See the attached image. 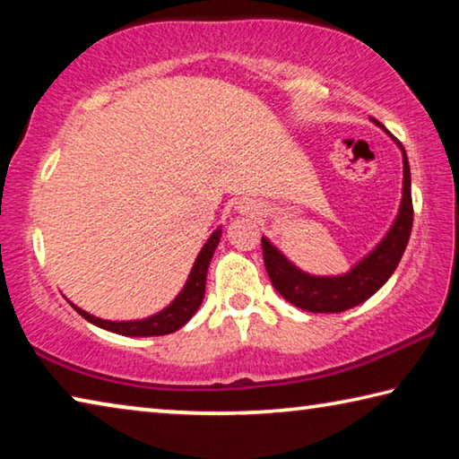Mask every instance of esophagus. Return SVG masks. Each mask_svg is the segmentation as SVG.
I'll list each match as a JSON object with an SVG mask.
<instances>
[{
    "mask_svg": "<svg viewBox=\"0 0 459 459\" xmlns=\"http://www.w3.org/2000/svg\"><path fill=\"white\" fill-rule=\"evenodd\" d=\"M237 211L240 212V214H253V204L251 202H238V206H237Z\"/></svg>",
    "mask_w": 459,
    "mask_h": 459,
    "instance_id": "obj_1",
    "label": "esophagus"
}]
</instances>
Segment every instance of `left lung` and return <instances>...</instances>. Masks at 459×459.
Segmentation results:
<instances>
[{"label": "left lung", "instance_id": "obj_1", "mask_svg": "<svg viewBox=\"0 0 459 459\" xmlns=\"http://www.w3.org/2000/svg\"><path fill=\"white\" fill-rule=\"evenodd\" d=\"M380 129H385L377 119H372ZM386 131V129H385ZM388 134V131H386ZM394 139V137H393ZM397 142V139H394ZM403 153V198L391 229L380 238V243L370 253L342 275H309L279 251L267 237H261L263 261L271 283L281 293V298L295 307L314 314H338L367 301L383 287L394 273L405 253L411 227H413V200H411V169L405 147L399 142Z\"/></svg>", "mask_w": 459, "mask_h": 459}]
</instances>
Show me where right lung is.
Here are the masks:
<instances>
[{
    "label": "right lung",
    "mask_w": 459,
    "mask_h": 459,
    "mask_svg": "<svg viewBox=\"0 0 459 459\" xmlns=\"http://www.w3.org/2000/svg\"><path fill=\"white\" fill-rule=\"evenodd\" d=\"M221 235H222V227L216 229L204 247L200 248L196 261H194L192 271L186 283L182 287V291L176 295V299L172 304L166 306L161 312L153 314L150 317H143V320H129V322H111V320H103V317H97L89 312H84L79 306H74L71 301V306L79 312L84 320L99 325L107 332L113 333H121V336H164V333H172L176 330H180L182 325L190 320V317L198 312V307L204 299V290H206V273H208V265H211V259L216 251V247L221 243Z\"/></svg>",
    "instance_id": "right-lung-1"
}]
</instances>
